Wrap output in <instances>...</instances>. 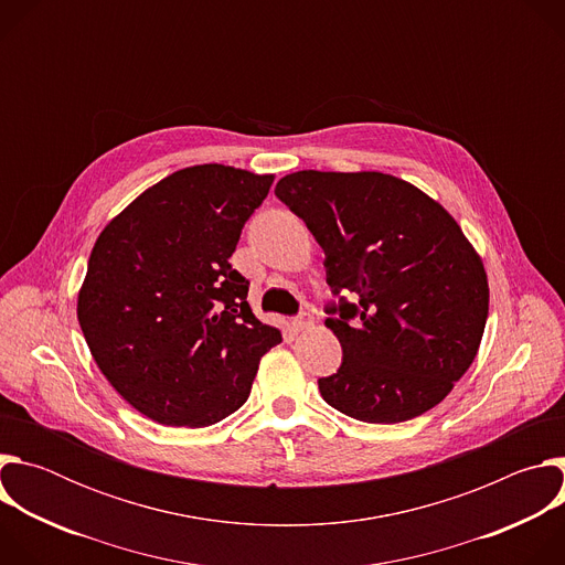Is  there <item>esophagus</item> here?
<instances>
[{
	"mask_svg": "<svg viewBox=\"0 0 565 565\" xmlns=\"http://www.w3.org/2000/svg\"><path fill=\"white\" fill-rule=\"evenodd\" d=\"M312 327V315L310 312H299L297 317H292V329L295 331H306Z\"/></svg>",
	"mask_w": 565,
	"mask_h": 565,
	"instance_id": "1",
	"label": "esophagus"
}]
</instances>
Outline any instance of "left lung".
Segmentation results:
<instances>
[{
	"label": "left lung",
	"instance_id": "8db88e82",
	"mask_svg": "<svg viewBox=\"0 0 565 565\" xmlns=\"http://www.w3.org/2000/svg\"><path fill=\"white\" fill-rule=\"evenodd\" d=\"M275 194L324 250L338 297L327 327L342 364L317 380L321 397L371 425L436 407L473 362L490 308L486 268L458 223L418 188L380 172L303 170Z\"/></svg>",
	"mask_w": 565,
	"mask_h": 565
}]
</instances>
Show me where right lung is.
I'll return each instance as SVG.
<instances>
[{"instance_id": "1", "label": "right lung", "mask_w": 565, "mask_h": 565, "mask_svg": "<svg viewBox=\"0 0 565 565\" xmlns=\"http://www.w3.org/2000/svg\"><path fill=\"white\" fill-rule=\"evenodd\" d=\"M273 177L196 166L163 179L98 236L77 297L79 329L109 384L142 416L207 427L250 395L281 342L230 266Z\"/></svg>"}]
</instances>
